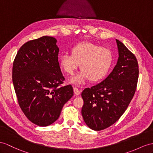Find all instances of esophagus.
<instances>
[{"mask_svg":"<svg viewBox=\"0 0 153 153\" xmlns=\"http://www.w3.org/2000/svg\"><path fill=\"white\" fill-rule=\"evenodd\" d=\"M73 90H74V94H75L76 95H79L80 94V91L76 87L73 88Z\"/></svg>","mask_w":153,"mask_h":153,"instance_id":"obj_1","label":"esophagus"}]
</instances>
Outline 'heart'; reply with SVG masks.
<instances>
[{"instance_id": "heart-1", "label": "heart", "mask_w": 153, "mask_h": 153, "mask_svg": "<svg viewBox=\"0 0 153 153\" xmlns=\"http://www.w3.org/2000/svg\"><path fill=\"white\" fill-rule=\"evenodd\" d=\"M113 61V53L110 48L91 43L78 44L72 48L71 54H63L59 59V65L69 74H73L80 64L81 71L71 79V82L77 84L88 79L91 82L103 79Z\"/></svg>"}]
</instances>
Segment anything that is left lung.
<instances>
[{
    "instance_id": "8db88e82",
    "label": "left lung",
    "mask_w": 153,
    "mask_h": 153,
    "mask_svg": "<svg viewBox=\"0 0 153 153\" xmlns=\"http://www.w3.org/2000/svg\"><path fill=\"white\" fill-rule=\"evenodd\" d=\"M119 58L108 76L101 82L84 89L82 115L86 125L99 131L114 124L127 108L135 94L139 76L137 59L116 39Z\"/></svg>"
}]
</instances>
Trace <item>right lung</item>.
Here are the masks:
<instances>
[{"label": "right lung", "mask_w": 153, "mask_h": 153, "mask_svg": "<svg viewBox=\"0 0 153 153\" xmlns=\"http://www.w3.org/2000/svg\"><path fill=\"white\" fill-rule=\"evenodd\" d=\"M53 37L43 36L22 45L14 59L12 81L19 105L33 123H53L73 95L71 85L62 86L65 78L58 62L59 48Z\"/></svg>", "instance_id": "add662e5"}]
</instances>
